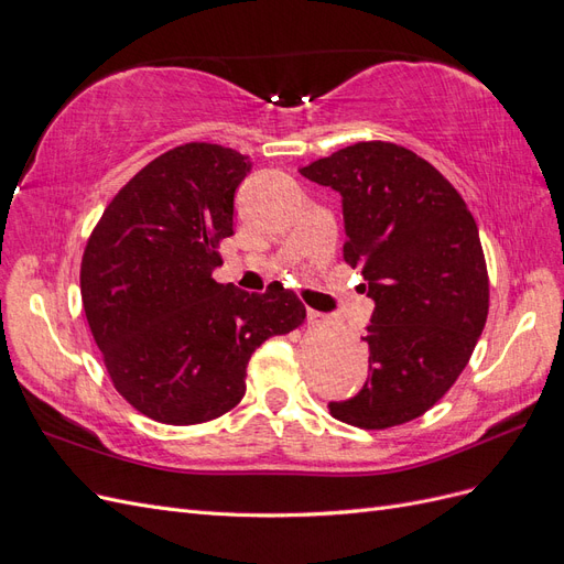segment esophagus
<instances>
[{
    "mask_svg": "<svg viewBox=\"0 0 564 564\" xmlns=\"http://www.w3.org/2000/svg\"><path fill=\"white\" fill-rule=\"evenodd\" d=\"M327 322V315H322L317 311H308V324H324Z\"/></svg>",
    "mask_w": 564,
    "mask_h": 564,
    "instance_id": "obj_1",
    "label": "esophagus"
}]
</instances>
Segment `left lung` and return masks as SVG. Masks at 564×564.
Segmentation results:
<instances>
[{"label":"left lung","instance_id":"1","mask_svg":"<svg viewBox=\"0 0 564 564\" xmlns=\"http://www.w3.org/2000/svg\"><path fill=\"white\" fill-rule=\"evenodd\" d=\"M344 202V259L377 308L369 379L329 414L365 431L412 421L466 369L489 311L475 218L437 169L395 143H355L301 169Z\"/></svg>","mask_w":564,"mask_h":564}]
</instances>
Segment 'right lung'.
Segmentation results:
<instances>
[{
  "label": "right lung",
  "mask_w": 564,
  "mask_h": 564,
  "mask_svg": "<svg viewBox=\"0 0 564 564\" xmlns=\"http://www.w3.org/2000/svg\"><path fill=\"white\" fill-rule=\"evenodd\" d=\"M249 169L247 155L216 143L169 150L112 197L84 249L89 329L119 395L152 421L230 412L253 350L305 319L282 284L247 294L212 278Z\"/></svg>",
  "instance_id": "right-lung-1"
}]
</instances>
